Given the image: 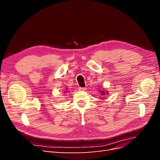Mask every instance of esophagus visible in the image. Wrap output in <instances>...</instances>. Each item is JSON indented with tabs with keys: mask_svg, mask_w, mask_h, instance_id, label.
I'll return each mask as SVG.
<instances>
[{
	"mask_svg": "<svg viewBox=\"0 0 160 160\" xmlns=\"http://www.w3.org/2000/svg\"><path fill=\"white\" fill-rule=\"evenodd\" d=\"M79 91H85V90H86V88H79Z\"/></svg>",
	"mask_w": 160,
	"mask_h": 160,
	"instance_id": "obj_1",
	"label": "esophagus"
}]
</instances>
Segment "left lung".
<instances>
[{"instance_id": "left-lung-1", "label": "left lung", "mask_w": 160, "mask_h": 160, "mask_svg": "<svg viewBox=\"0 0 160 160\" xmlns=\"http://www.w3.org/2000/svg\"><path fill=\"white\" fill-rule=\"evenodd\" d=\"M100 93H101V97L100 98L101 99H104V97L105 96V95H108V91H106L105 89H101L100 91Z\"/></svg>"}]
</instances>
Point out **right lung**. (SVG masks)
Returning a JSON list of instances; mask_svg holds the SVG:
<instances>
[{
	"label": "right lung",
	"mask_w": 160,
	"mask_h": 160,
	"mask_svg": "<svg viewBox=\"0 0 160 160\" xmlns=\"http://www.w3.org/2000/svg\"><path fill=\"white\" fill-rule=\"evenodd\" d=\"M67 91H68V89H66L65 90L63 91V93H65V92H67Z\"/></svg>",
	"instance_id": "obj_1"
}]
</instances>
